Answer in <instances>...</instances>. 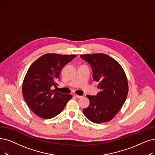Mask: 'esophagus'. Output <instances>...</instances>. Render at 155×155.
Instances as JSON below:
<instances>
[{"label":"esophagus","mask_w":155,"mask_h":155,"mask_svg":"<svg viewBox=\"0 0 155 155\" xmlns=\"http://www.w3.org/2000/svg\"><path fill=\"white\" fill-rule=\"evenodd\" d=\"M74 97H75L76 98H81L82 97V96H81V95H74Z\"/></svg>","instance_id":"34e87169"}]
</instances>
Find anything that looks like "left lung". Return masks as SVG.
Wrapping results in <instances>:
<instances>
[{"mask_svg":"<svg viewBox=\"0 0 155 155\" xmlns=\"http://www.w3.org/2000/svg\"><path fill=\"white\" fill-rule=\"evenodd\" d=\"M81 58L88 62L93 79L100 89L95 96L87 95L89 106L83 109L84 116L95 123L107 122L118 113L125 103L128 91L125 73L116 60L102 53L83 54Z\"/></svg>","mask_w":155,"mask_h":155,"instance_id":"1","label":"left lung"}]
</instances>
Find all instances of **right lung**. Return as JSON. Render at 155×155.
Listing matches in <instances>:
<instances>
[{"instance_id": "right-lung-1", "label": "right lung", "mask_w": 155, "mask_h": 155, "mask_svg": "<svg viewBox=\"0 0 155 155\" xmlns=\"http://www.w3.org/2000/svg\"><path fill=\"white\" fill-rule=\"evenodd\" d=\"M76 55L48 53L30 65L24 78L22 92L25 101L33 112L44 119H51L60 114L71 95L62 94L51 90L63 67Z\"/></svg>"}]
</instances>
